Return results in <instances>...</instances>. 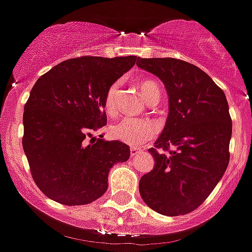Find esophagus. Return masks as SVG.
<instances>
[{"label": "esophagus", "mask_w": 252, "mask_h": 252, "mask_svg": "<svg viewBox=\"0 0 252 252\" xmlns=\"http://www.w3.org/2000/svg\"><path fill=\"white\" fill-rule=\"evenodd\" d=\"M129 152H131V157H136L141 151H139L138 148H131L129 149Z\"/></svg>", "instance_id": "esophagus-1"}]
</instances>
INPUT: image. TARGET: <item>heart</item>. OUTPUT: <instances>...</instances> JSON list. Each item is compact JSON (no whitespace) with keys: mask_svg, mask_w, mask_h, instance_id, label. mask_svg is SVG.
I'll use <instances>...</instances> for the list:
<instances>
[{"mask_svg":"<svg viewBox=\"0 0 252 252\" xmlns=\"http://www.w3.org/2000/svg\"><path fill=\"white\" fill-rule=\"evenodd\" d=\"M121 82L116 81L111 84L105 93L104 98V109L109 115H116L119 109V92ZM138 88L142 96L149 104L158 103L160 98V88L156 81L149 78L141 79L138 82ZM157 127L151 120L147 119L126 118L111 126L110 133L116 141L124 142L132 147H139L156 134Z\"/></svg>","mask_w":252,"mask_h":252,"instance_id":"1","label":"heart"}]
</instances>
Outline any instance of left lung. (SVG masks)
Masks as SVG:
<instances>
[{"mask_svg":"<svg viewBox=\"0 0 252 252\" xmlns=\"http://www.w3.org/2000/svg\"><path fill=\"white\" fill-rule=\"evenodd\" d=\"M169 95L165 127L149 153L154 168L139 180L152 210L175 217L200 207L229 164L231 118L224 92L206 72L173 57L137 60Z\"/></svg>","mask_w":252,"mask_h":252,"instance_id":"left-lung-1","label":"left lung"}]
</instances>
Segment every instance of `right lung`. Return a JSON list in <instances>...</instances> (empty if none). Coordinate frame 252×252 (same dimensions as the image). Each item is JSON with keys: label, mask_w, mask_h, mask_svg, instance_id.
Returning a JSON list of instances; mask_svg holds the SVG:
<instances>
[{"label": "right lung", "mask_w": 252, "mask_h": 252, "mask_svg": "<svg viewBox=\"0 0 252 252\" xmlns=\"http://www.w3.org/2000/svg\"><path fill=\"white\" fill-rule=\"evenodd\" d=\"M136 60L74 57L34 84L24 105L23 149L45 196L61 205H88L105 193L111 166L129 158L127 144L93 134L106 125V91Z\"/></svg>", "instance_id": "1"}]
</instances>
